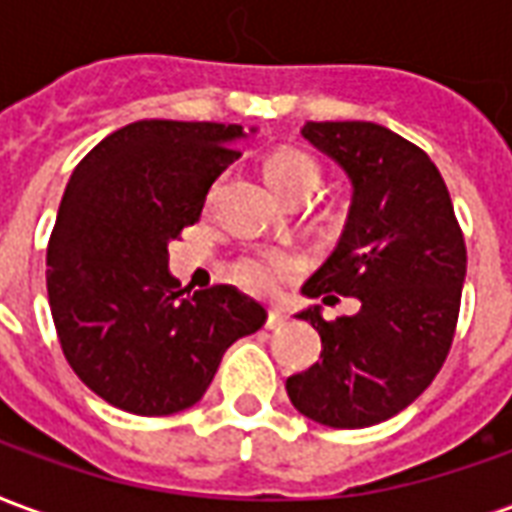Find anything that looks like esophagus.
<instances>
[{
  "instance_id": "obj_1",
  "label": "esophagus",
  "mask_w": 512,
  "mask_h": 512,
  "mask_svg": "<svg viewBox=\"0 0 512 512\" xmlns=\"http://www.w3.org/2000/svg\"><path fill=\"white\" fill-rule=\"evenodd\" d=\"M285 323H288V318H285V315H282V312H277V310H271V312H268V318H266V329H282V326H285Z\"/></svg>"
}]
</instances>
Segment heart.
I'll use <instances>...</instances> for the list:
<instances>
[{
  "label": "heart",
  "mask_w": 512,
  "mask_h": 512,
  "mask_svg": "<svg viewBox=\"0 0 512 512\" xmlns=\"http://www.w3.org/2000/svg\"><path fill=\"white\" fill-rule=\"evenodd\" d=\"M263 175L271 189L277 191L282 200H307L321 189L323 169L321 164L296 147H279L263 161ZM301 260L293 252H255L241 257L233 268V277L238 285H244L252 293H266L274 288L277 279L296 274Z\"/></svg>",
  "instance_id": "b5f03b06"
}]
</instances>
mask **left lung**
Listing matches in <instances>:
<instances>
[{
  "instance_id": "obj_1",
  "label": "left lung",
  "mask_w": 512,
  "mask_h": 512,
  "mask_svg": "<svg viewBox=\"0 0 512 512\" xmlns=\"http://www.w3.org/2000/svg\"><path fill=\"white\" fill-rule=\"evenodd\" d=\"M301 136L351 180L343 238L301 288L307 299L356 296L359 312L296 318L321 334V362L288 378L304 417L370 428L411 406L447 359L466 279L450 191L425 150L378 123H307ZM337 301V299H334Z\"/></svg>"
}]
</instances>
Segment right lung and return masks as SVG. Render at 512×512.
<instances>
[{
  "mask_svg": "<svg viewBox=\"0 0 512 512\" xmlns=\"http://www.w3.org/2000/svg\"><path fill=\"white\" fill-rule=\"evenodd\" d=\"M246 136L224 123L136 120L73 169L46 288L62 354L109 406L139 417L194 406L224 351L266 323V310L233 285L189 296L169 274V241L200 219Z\"/></svg>",
  "mask_w": 512,
  "mask_h": 512,
  "instance_id": "add662e5",
  "label": "right lung"
}]
</instances>
